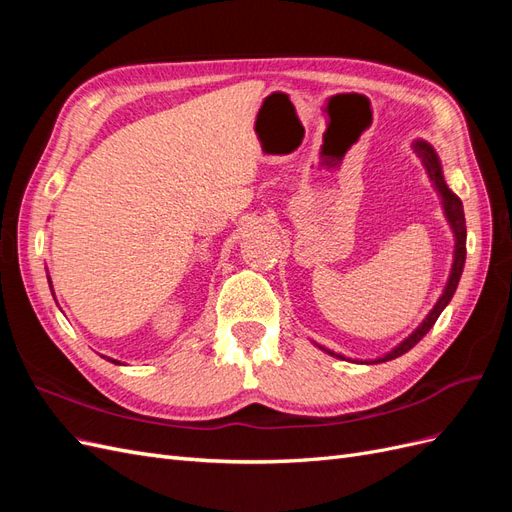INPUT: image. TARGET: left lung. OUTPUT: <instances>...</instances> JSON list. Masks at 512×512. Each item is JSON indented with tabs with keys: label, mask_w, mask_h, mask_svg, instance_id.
I'll return each instance as SVG.
<instances>
[{
	"label": "left lung",
	"mask_w": 512,
	"mask_h": 512,
	"mask_svg": "<svg viewBox=\"0 0 512 512\" xmlns=\"http://www.w3.org/2000/svg\"><path fill=\"white\" fill-rule=\"evenodd\" d=\"M414 147V153L418 158H421L427 175H429V181L433 183V188H436L440 200H442V209H444V215L448 224H451L453 228V235H455V256H453V267H451V275H448V282L444 286V292L442 297L438 299V303L433 305L431 312L427 314V318L418 324V327L401 342L399 346H395L391 352H386L384 356H378V359L374 361H365V363H384V361H393L397 359V356L406 354L410 348H414L421 339L427 335V331L436 324L438 316L442 314V309L448 305V301L453 299V294L457 290V284H459V277H461V271H463V262H466V218H463V205L457 194H453L451 190H448V185L444 181V175H442V164H440V158L438 153L433 151V147L425 141H414L412 143ZM322 348V346H320ZM324 352H329L331 356H337V359H346V356L342 354H335L333 350H327L322 348Z\"/></svg>",
	"instance_id": "obj_1"
}]
</instances>
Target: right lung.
Instances as JSON below:
<instances>
[{"label":"right lung","instance_id":"obj_1","mask_svg":"<svg viewBox=\"0 0 512 512\" xmlns=\"http://www.w3.org/2000/svg\"><path fill=\"white\" fill-rule=\"evenodd\" d=\"M49 284H51V282H49ZM51 292H53V286H51ZM53 294H55V292H53ZM108 361H111V359H108ZM113 363H117V365H119V361H113Z\"/></svg>","mask_w":512,"mask_h":512}]
</instances>
